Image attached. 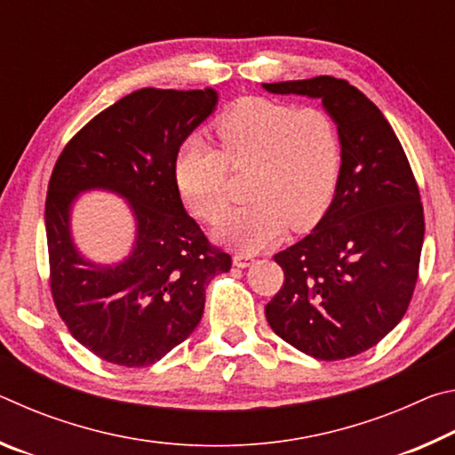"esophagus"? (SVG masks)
Returning <instances> with one entry per match:
<instances>
[{"label": "esophagus", "instance_id": "obj_1", "mask_svg": "<svg viewBox=\"0 0 455 455\" xmlns=\"http://www.w3.org/2000/svg\"><path fill=\"white\" fill-rule=\"evenodd\" d=\"M233 265L238 267V268H246L252 265V257L251 255H244V252H236V255L233 257Z\"/></svg>", "mask_w": 455, "mask_h": 455}]
</instances>
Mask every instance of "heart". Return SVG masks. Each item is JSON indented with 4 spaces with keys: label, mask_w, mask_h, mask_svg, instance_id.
Wrapping results in <instances>:
<instances>
[{
    "label": "heart",
    "mask_w": 455,
    "mask_h": 455,
    "mask_svg": "<svg viewBox=\"0 0 455 455\" xmlns=\"http://www.w3.org/2000/svg\"><path fill=\"white\" fill-rule=\"evenodd\" d=\"M220 148L190 136L174 163V182L190 211L217 220L227 209V172L255 164L251 204L228 211L214 238L243 252L275 244L289 228H307L333 198L341 171V140L319 108H295L268 98H243L214 122Z\"/></svg>",
    "instance_id": "b5f03b06"
}]
</instances>
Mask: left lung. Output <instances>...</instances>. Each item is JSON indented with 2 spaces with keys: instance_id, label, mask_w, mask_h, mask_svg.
I'll use <instances>...</instances> for the list:
<instances>
[{
  "instance_id": "left-lung-1",
  "label": "left lung",
  "mask_w": 455,
  "mask_h": 455,
  "mask_svg": "<svg viewBox=\"0 0 455 455\" xmlns=\"http://www.w3.org/2000/svg\"><path fill=\"white\" fill-rule=\"evenodd\" d=\"M263 88L321 100L341 140L327 212L275 255L284 283L265 307L267 321L315 359L359 355L402 321L411 301L426 233L418 184L394 128L349 82L319 76Z\"/></svg>"
}]
</instances>
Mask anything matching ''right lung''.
Returning a JSON list of instances; mask_svg holds the SVG:
<instances>
[{"label": "right lung", "instance_id": "obj_1", "mask_svg": "<svg viewBox=\"0 0 455 455\" xmlns=\"http://www.w3.org/2000/svg\"><path fill=\"white\" fill-rule=\"evenodd\" d=\"M217 104L212 88L136 90L90 120L53 166L45 198L53 303L76 341L108 363L163 359L196 329L206 287L230 268L174 182L182 142ZM90 189L124 197L133 212V249L118 264L84 258L73 241L71 209Z\"/></svg>", "mask_w": 455, "mask_h": 455}]
</instances>
